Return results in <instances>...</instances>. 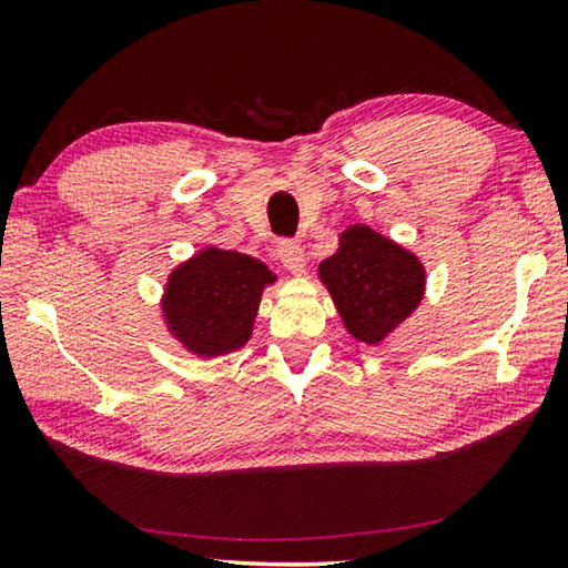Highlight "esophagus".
<instances>
[{
	"mask_svg": "<svg viewBox=\"0 0 568 568\" xmlns=\"http://www.w3.org/2000/svg\"><path fill=\"white\" fill-rule=\"evenodd\" d=\"M277 257H281V263L295 275L305 271V253L301 243H295V240H281V243H277Z\"/></svg>",
	"mask_w": 568,
	"mask_h": 568,
	"instance_id": "obj_1",
	"label": "esophagus"
}]
</instances>
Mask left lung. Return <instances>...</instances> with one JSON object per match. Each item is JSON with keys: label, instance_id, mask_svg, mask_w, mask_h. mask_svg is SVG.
I'll list each match as a JSON object with an SVG mask.
<instances>
[{"label": "left lung", "instance_id": "left-lung-1", "mask_svg": "<svg viewBox=\"0 0 568 568\" xmlns=\"http://www.w3.org/2000/svg\"><path fill=\"white\" fill-rule=\"evenodd\" d=\"M321 277L345 328L363 343H378L416 311L423 295L416 255L365 225L345 230L338 253L321 263Z\"/></svg>", "mask_w": 568, "mask_h": 568}]
</instances>
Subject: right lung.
<instances>
[{
	"label": "right lung",
	"mask_w": 568,
	"mask_h": 568,
	"mask_svg": "<svg viewBox=\"0 0 568 568\" xmlns=\"http://www.w3.org/2000/svg\"><path fill=\"white\" fill-rule=\"evenodd\" d=\"M273 275L250 255L207 247L170 275L165 318L200 355H223L250 338L261 293Z\"/></svg>",
	"instance_id": "right-lung-1"
}]
</instances>
